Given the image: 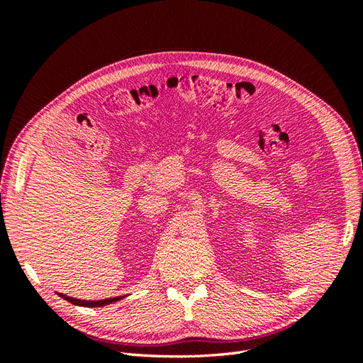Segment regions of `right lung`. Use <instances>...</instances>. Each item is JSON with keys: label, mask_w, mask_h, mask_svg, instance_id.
<instances>
[{"label": "right lung", "mask_w": 363, "mask_h": 363, "mask_svg": "<svg viewBox=\"0 0 363 363\" xmlns=\"http://www.w3.org/2000/svg\"><path fill=\"white\" fill-rule=\"evenodd\" d=\"M59 296H62L63 300H67L75 306H84V307H101V306H106V304H112L121 298H124V296H113V298H104V300H80V298H74V296H69V295H65V294H60L57 292Z\"/></svg>", "instance_id": "obj_1"}]
</instances>
